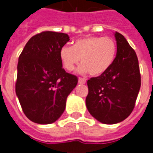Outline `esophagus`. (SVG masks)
<instances>
[{"mask_svg": "<svg viewBox=\"0 0 153 153\" xmlns=\"http://www.w3.org/2000/svg\"><path fill=\"white\" fill-rule=\"evenodd\" d=\"M86 83V79H83V78H79V83Z\"/></svg>", "mask_w": 153, "mask_h": 153, "instance_id": "1", "label": "esophagus"}]
</instances>
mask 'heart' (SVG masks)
<instances>
[{
    "label": "heart",
    "instance_id": "obj_1",
    "mask_svg": "<svg viewBox=\"0 0 153 153\" xmlns=\"http://www.w3.org/2000/svg\"><path fill=\"white\" fill-rule=\"evenodd\" d=\"M117 47L115 40L110 37L90 36L75 41L73 47L64 46L60 51L63 67L72 70L80 63V74L89 72L92 76H100L106 73L116 56Z\"/></svg>",
    "mask_w": 153,
    "mask_h": 153
}]
</instances>
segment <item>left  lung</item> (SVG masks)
Segmentation results:
<instances>
[{"label": "left lung", "instance_id": "left-lung-1", "mask_svg": "<svg viewBox=\"0 0 153 153\" xmlns=\"http://www.w3.org/2000/svg\"><path fill=\"white\" fill-rule=\"evenodd\" d=\"M116 56L112 65L102 75L88 80L86 106L98 121L113 125L124 120L134 108L141 86L138 60L120 33H115Z\"/></svg>", "mask_w": 153, "mask_h": 153}]
</instances>
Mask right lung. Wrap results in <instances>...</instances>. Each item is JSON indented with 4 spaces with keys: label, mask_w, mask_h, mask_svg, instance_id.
I'll use <instances>...</instances> for the list:
<instances>
[{
    "label": "right lung",
    "mask_w": 153,
    "mask_h": 153,
    "mask_svg": "<svg viewBox=\"0 0 153 153\" xmlns=\"http://www.w3.org/2000/svg\"><path fill=\"white\" fill-rule=\"evenodd\" d=\"M70 41L66 33L44 31L33 36L19 57L15 93L25 115L47 125L60 118L78 78L65 72L60 49Z\"/></svg>",
    "instance_id": "right-lung-1"
}]
</instances>
